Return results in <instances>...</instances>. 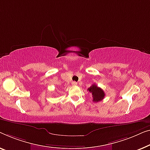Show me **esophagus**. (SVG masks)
I'll return each mask as SVG.
<instances>
[{"label": "esophagus", "instance_id": "34e87169", "mask_svg": "<svg viewBox=\"0 0 150 150\" xmlns=\"http://www.w3.org/2000/svg\"><path fill=\"white\" fill-rule=\"evenodd\" d=\"M71 84H72V86H77V83L76 81H72V83H71Z\"/></svg>", "mask_w": 150, "mask_h": 150}]
</instances>
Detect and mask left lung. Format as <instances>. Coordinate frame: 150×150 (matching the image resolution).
<instances>
[{
  "label": "left lung",
  "mask_w": 150,
  "mask_h": 150,
  "mask_svg": "<svg viewBox=\"0 0 150 150\" xmlns=\"http://www.w3.org/2000/svg\"><path fill=\"white\" fill-rule=\"evenodd\" d=\"M90 93L92 94V96L93 98V100L94 103H98L99 101H101L105 98V94L103 90L97 86L96 84H93L92 86L88 89Z\"/></svg>",
  "instance_id": "8db88e82"
}]
</instances>
